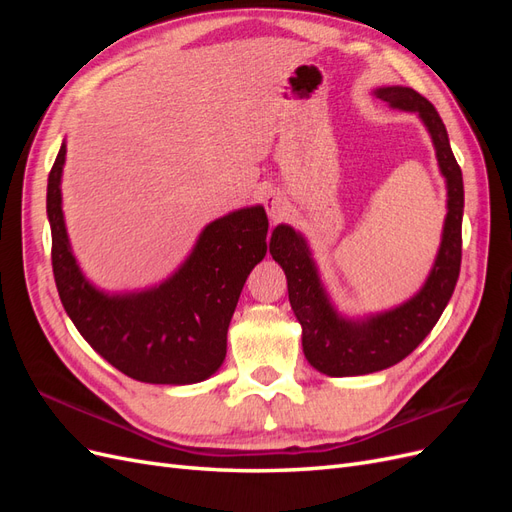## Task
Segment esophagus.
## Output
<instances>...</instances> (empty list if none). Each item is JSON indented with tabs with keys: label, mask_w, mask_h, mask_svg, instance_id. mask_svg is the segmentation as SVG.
<instances>
[{
	"label": "esophagus",
	"mask_w": 512,
	"mask_h": 512,
	"mask_svg": "<svg viewBox=\"0 0 512 512\" xmlns=\"http://www.w3.org/2000/svg\"><path fill=\"white\" fill-rule=\"evenodd\" d=\"M262 200H265V209H267L269 218H271L273 222L284 218L286 211H288V203H286V198H284L280 192L271 190V192L265 194V198H262Z\"/></svg>",
	"instance_id": "esophagus-1"
}]
</instances>
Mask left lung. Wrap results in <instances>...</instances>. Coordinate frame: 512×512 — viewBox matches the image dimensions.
Listing matches in <instances>:
<instances>
[{
    "mask_svg": "<svg viewBox=\"0 0 512 512\" xmlns=\"http://www.w3.org/2000/svg\"><path fill=\"white\" fill-rule=\"evenodd\" d=\"M374 96L391 108L416 113L423 121L446 181V218L425 284L408 301L359 318L346 316L335 307L301 232L288 224L273 228L269 252L286 273L290 307L303 329V354L320 374L333 378L374 374L404 361L436 327L453 297L461 267L463 177L438 111L410 87H378Z\"/></svg>",
    "mask_w": 512,
    "mask_h": 512,
    "instance_id": "left-lung-1",
    "label": "left lung"
}]
</instances>
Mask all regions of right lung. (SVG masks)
<instances>
[{
	"label": "right lung",
	"mask_w": 512,
	"mask_h": 512,
	"mask_svg": "<svg viewBox=\"0 0 512 512\" xmlns=\"http://www.w3.org/2000/svg\"><path fill=\"white\" fill-rule=\"evenodd\" d=\"M61 143L46 188L59 299L74 327L121 374L149 384H194L226 359V333L247 275L267 254L269 220L252 205L209 222L181 265L143 290L106 292L87 280L61 209Z\"/></svg>",
	"instance_id": "add662e5"
}]
</instances>
